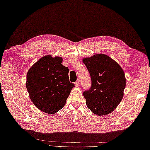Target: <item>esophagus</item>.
I'll return each mask as SVG.
<instances>
[{
    "label": "esophagus",
    "instance_id": "esophagus-1",
    "mask_svg": "<svg viewBox=\"0 0 150 150\" xmlns=\"http://www.w3.org/2000/svg\"><path fill=\"white\" fill-rule=\"evenodd\" d=\"M74 85H76V86H79L80 85V84H79V81H78V80L77 81H76V82L74 83Z\"/></svg>",
    "mask_w": 150,
    "mask_h": 150
}]
</instances>
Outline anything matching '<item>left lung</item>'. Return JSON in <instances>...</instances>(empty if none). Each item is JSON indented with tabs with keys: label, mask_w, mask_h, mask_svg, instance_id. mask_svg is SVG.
Returning a JSON list of instances; mask_svg holds the SVG:
<instances>
[{
	"label": "left lung",
	"mask_w": 150,
	"mask_h": 150,
	"mask_svg": "<svg viewBox=\"0 0 150 150\" xmlns=\"http://www.w3.org/2000/svg\"><path fill=\"white\" fill-rule=\"evenodd\" d=\"M83 62L92 79L90 90L83 92L88 108L98 116L114 111L122 100L126 86L123 70L105 54H94Z\"/></svg>",
	"instance_id": "1"
}]
</instances>
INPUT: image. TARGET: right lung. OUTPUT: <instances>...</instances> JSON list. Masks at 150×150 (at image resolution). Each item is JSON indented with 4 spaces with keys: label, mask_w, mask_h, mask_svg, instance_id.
I'll return each instance as SVG.
<instances>
[{
    "label": "right lung",
    "mask_w": 150,
    "mask_h": 150,
    "mask_svg": "<svg viewBox=\"0 0 150 150\" xmlns=\"http://www.w3.org/2000/svg\"><path fill=\"white\" fill-rule=\"evenodd\" d=\"M62 62V57L46 55L36 62L27 74L30 98L39 110L47 114H54L63 108L74 87L69 81V69Z\"/></svg>",
    "instance_id": "add662e5"
}]
</instances>
